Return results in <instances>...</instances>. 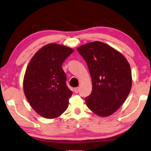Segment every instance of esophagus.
Masks as SVG:
<instances>
[{
  "mask_svg": "<svg viewBox=\"0 0 151 151\" xmlns=\"http://www.w3.org/2000/svg\"><path fill=\"white\" fill-rule=\"evenodd\" d=\"M79 89H80L79 87H76V88H74V91H75V92L76 93H78V91H79Z\"/></svg>",
  "mask_w": 151,
  "mask_h": 151,
  "instance_id": "obj_1",
  "label": "esophagus"
}]
</instances>
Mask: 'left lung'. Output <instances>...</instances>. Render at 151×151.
Masks as SVG:
<instances>
[{
  "label": "left lung",
  "instance_id": "1",
  "mask_svg": "<svg viewBox=\"0 0 151 151\" xmlns=\"http://www.w3.org/2000/svg\"><path fill=\"white\" fill-rule=\"evenodd\" d=\"M87 63L93 90L85 101L89 109L101 117L114 114L130 92L132 73L122 54L109 45L94 42L77 48Z\"/></svg>",
  "mask_w": 151,
  "mask_h": 151
}]
</instances>
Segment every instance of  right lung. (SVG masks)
Masks as SVG:
<instances>
[{
	"label": "right lung",
	"mask_w": 151,
	"mask_h": 151,
	"mask_svg": "<svg viewBox=\"0 0 151 151\" xmlns=\"http://www.w3.org/2000/svg\"><path fill=\"white\" fill-rule=\"evenodd\" d=\"M73 52L64 45L49 44L38 50L28 64L24 93L33 109L44 118H56L68 106L73 92L67 87L62 65Z\"/></svg>",
	"instance_id": "obj_1"
}]
</instances>
